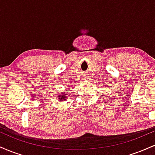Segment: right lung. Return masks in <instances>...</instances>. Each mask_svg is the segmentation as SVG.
<instances>
[{
    "mask_svg": "<svg viewBox=\"0 0 155 155\" xmlns=\"http://www.w3.org/2000/svg\"><path fill=\"white\" fill-rule=\"evenodd\" d=\"M61 96V97H60V100H66V96H65V95H60Z\"/></svg>",
    "mask_w": 155,
    "mask_h": 155,
    "instance_id": "right-lung-1",
    "label": "right lung"
}]
</instances>
